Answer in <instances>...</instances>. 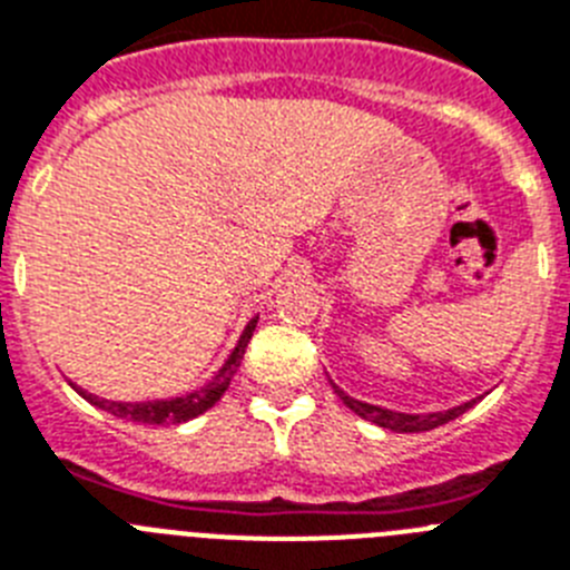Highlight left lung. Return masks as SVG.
Listing matches in <instances>:
<instances>
[{"mask_svg": "<svg viewBox=\"0 0 570 570\" xmlns=\"http://www.w3.org/2000/svg\"><path fill=\"white\" fill-rule=\"evenodd\" d=\"M333 389H336L338 400H342L353 414H358L362 420H371V423L382 425V429H391V432H429V429H438V425L449 423V420L461 417L463 411L475 405V400H472V403H463L458 405V409H449V411H438V414H403V411H389V409H380V405L353 400V396L344 394L338 385H333Z\"/></svg>", "mask_w": 570, "mask_h": 570, "instance_id": "8db88e82", "label": "left lung"}]
</instances>
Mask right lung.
Returning <instances> with one entry per match:
<instances>
[{
	"mask_svg": "<svg viewBox=\"0 0 570 570\" xmlns=\"http://www.w3.org/2000/svg\"><path fill=\"white\" fill-rule=\"evenodd\" d=\"M255 324H257V318H252V322L246 324L240 342H237V347L232 351V356L226 358V365L219 367L217 374H214V380L205 382L203 389L190 391V394H185V396H174V400H153V403L150 400H147V403H112V400H104V396L89 394V391L78 389V385H75V391H78L83 400H89L92 405H98V409L109 411L112 417L132 420V423H147V425L185 423V420L199 417L203 411L212 409L219 396L226 394L228 382H232V376L237 374V367H240L248 338H252V333H255Z\"/></svg>",
	"mask_w": 570,
	"mask_h": 570,
	"instance_id": "right-lung-1",
	"label": "right lung"
}]
</instances>
